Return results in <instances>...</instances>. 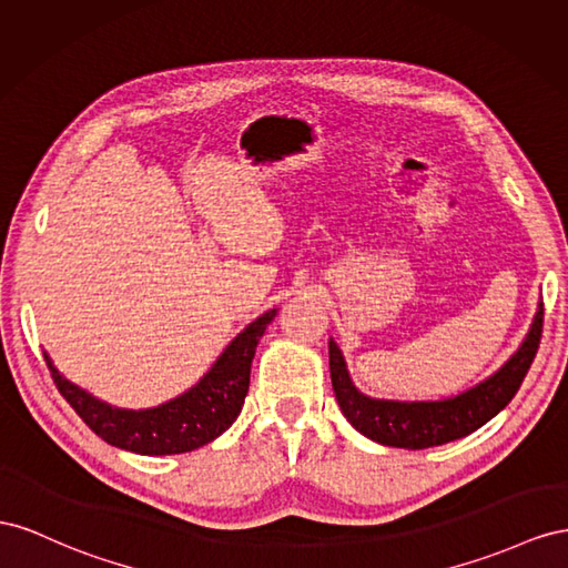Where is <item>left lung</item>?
<instances>
[{"label":"left lung","instance_id":"8db88e82","mask_svg":"<svg viewBox=\"0 0 568 568\" xmlns=\"http://www.w3.org/2000/svg\"><path fill=\"white\" fill-rule=\"evenodd\" d=\"M542 335V302L538 304L536 318L524 337V343L501 364L495 374L476 383L468 390L443 397V399H378L364 395L354 385L343 349L335 339H328L331 356V381L339 412L345 414L349 424L385 447L402 449H426L452 440H459L468 433L478 430L488 424L501 409L507 407L511 397L521 387L528 368L536 359V352Z\"/></svg>","mask_w":568,"mask_h":568}]
</instances>
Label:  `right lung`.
Returning <instances> with one entry per match:
<instances>
[{
    "mask_svg": "<svg viewBox=\"0 0 568 568\" xmlns=\"http://www.w3.org/2000/svg\"><path fill=\"white\" fill-rule=\"evenodd\" d=\"M275 314L278 310H268L254 318L231 339L212 368L190 390L150 409L113 407L63 378L47 352L44 362L52 371L59 393L102 440L148 457L183 455L216 440L240 416L250 390V368L256 345Z\"/></svg>",
    "mask_w": 568,
    "mask_h": 568,
    "instance_id": "add662e5",
    "label": "right lung"
}]
</instances>
